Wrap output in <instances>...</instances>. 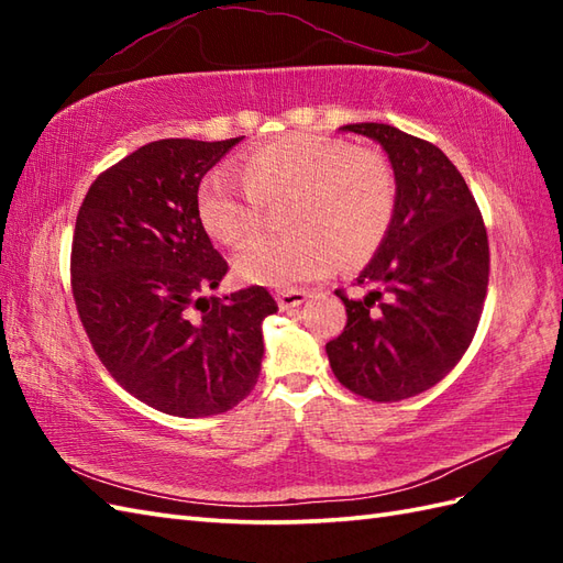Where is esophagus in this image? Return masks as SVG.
Masks as SVG:
<instances>
[{"label": "esophagus", "mask_w": 563, "mask_h": 563, "mask_svg": "<svg viewBox=\"0 0 563 563\" xmlns=\"http://www.w3.org/2000/svg\"><path fill=\"white\" fill-rule=\"evenodd\" d=\"M305 300H307V292H305V290H280V292H278V305H280V309L300 307Z\"/></svg>", "instance_id": "34e87169"}]
</instances>
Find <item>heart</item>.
<instances>
[{
	"instance_id": "heart-1",
	"label": "heart",
	"mask_w": 563,
	"mask_h": 563,
	"mask_svg": "<svg viewBox=\"0 0 563 563\" xmlns=\"http://www.w3.org/2000/svg\"><path fill=\"white\" fill-rule=\"evenodd\" d=\"M244 184L212 172L198 188L206 232L242 246L263 222V206L285 208V236H258L234 258L242 280L268 288L321 278L333 261L357 266L375 256L397 214V176L385 154L339 137L292 133L246 152Z\"/></svg>"
}]
</instances>
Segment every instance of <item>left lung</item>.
<instances>
[{
	"instance_id": "1",
	"label": "left lung",
	"mask_w": 563,
	"mask_h": 563,
	"mask_svg": "<svg viewBox=\"0 0 563 563\" xmlns=\"http://www.w3.org/2000/svg\"><path fill=\"white\" fill-rule=\"evenodd\" d=\"M375 140L397 176V214L369 285L345 305V329L327 343L333 375L357 397L401 401L445 377L470 349L488 288V236L472 190L442 150L385 123L343 125Z\"/></svg>"
}]
</instances>
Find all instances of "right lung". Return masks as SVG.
I'll use <instances>...</instances> for the list:
<instances>
[{"label": "right lung", "mask_w": 563, "mask_h": 563, "mask_svg": "<svg viewBox=\"0 0 563 563\" xmlns=\"http://www.w3.org/2000/svg\"><path fill=\"white\" fill-rule=\"evenodd\" d=\"M242 137L157 140L91 184L71 236V295L113 379L162 413L230 411L254 389L271 292L220 285L227 261L198 214V188Z\"/></svg>", "instance_id": "1"}]
</instances>
